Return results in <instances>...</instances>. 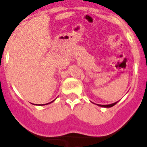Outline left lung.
Returning <instances> with one entry per match:
<instances>
[{
    "mask_svg": "<svg viewBox=\"0 0 147 147\" xmlns=\"http://www.w3.org/2000/svg\"><path fill=\"white\" fill-rule=\"evenodd\" d=\"M118 102H115V103H113V104H110V105H97L98 106H100V107H111L115 105V104H117Z\"/></svg>",
    "mask_w": 147,
    "mask_h": 147,
    "instance_id": "1",
    "label": "left lung"
}]
</instances>
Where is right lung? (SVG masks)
I'll list each match as a JSON object with an SVG mask.
<instances>
[{
    "instance_id": "1",
    "label": "right lung",
    "mask_w": 147,
    "mask_h": 147,
    "mask_svg": "<svg viewBox=\"0 0 147 147\" xmlns=\"http://www.w3.org/2000/svg\"><path fill=\"white\" fill-rule=\"evenodd\" d=\"M54 101H53V102H54ZM51 102H50V103H51ZM50 103H48V104H50ZM48 104H47V105H48Z\"/></svg>"
}]
</instances>
